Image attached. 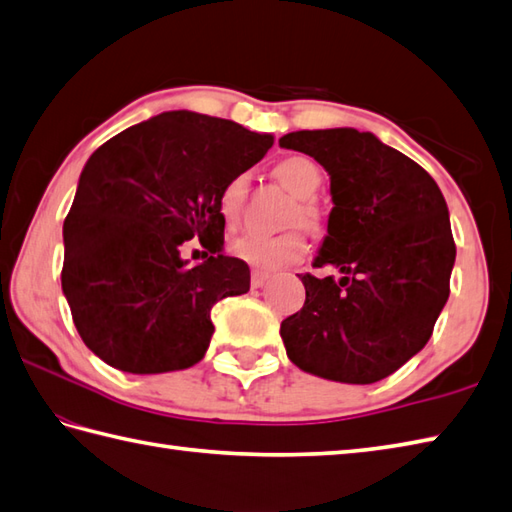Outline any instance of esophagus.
<instances>
[{"instance_id":"obj_1","label":"esophagus","mask_w":512,"mask_h":512,"mask_svg":"<svg viewBox=\"0 0 512 512\" xmlns=\"http://www.w3.org/2000/svg\"><path fill=\"white\" fill-rule=\"evenodd\" d=\"M268 279H270L268 273H262V270H253V273H250V286L262 288Z\"/></svg>"}]
</instances>
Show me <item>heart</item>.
<instances>
[{
  "mask_svg": "<svg viewBox=\"0 0 512 512\" xmlns=\"http://www.w3.org/2000/svg\"><path fill=\"white\" fill-rule=\"evenodd\" d=\"M277 178L286 184V187L301 200L299 211L295 213V222L303 226H317L319 211L314 206V198L323 184V173L317 162L308 156H290L281 160L277 169ZM248 193V173H237L228 180L217 206L228 224H233L244 209V200ZM306 250V242L299 233H281V235H264V233H244L235 237L231 242V253L242 259V262L262 268V270H275L286 266L290 262H297Z\"/></svg>",
  "mask_w": 512,
  "mask_h": 512,
  "instance_id": "1",
  "label": "heart"
}]
</instances>
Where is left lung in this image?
Listing matches in <instances>:
<instances>
[{"mask_svg": "<svg viewBox=\"0 0 512 512\" xmlns=\"http://www.w3.org/2000/svg\"><path fill=\"white\" fill-rule=\"evenodd\" d=\"M328 171L332 211L314 268L301 275L306 303L281 321L299 369L369 385L394 374L431 339L455 264L449 209L427 171L352 127L303 129L279 138Z\"/></svg>", "mask_w": 512, "mask_h": 512, "instance_id": "obj_1", "label": "left lung"}]
</instances>
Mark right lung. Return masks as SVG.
<instances>
[{
  "instance_id": "1",
  "label": "right lung",
  "mask_w": 512,
  "mask_h": 512,
  "mask_svg": "<svg viewBox=\"0 0 512 512\" xmlns=\"http://www.w3.org/2000/svg\"><path fill=\"white\" fill-rule=\"evenodd\" d=\"M275 138L226 118L165 112L94 151L63 222L61 288L83 343L121 372L187 369L209 350L211 308L250 288L248 264L222 253L224 184ZM198 236L205 262L179 250Z\"/></svg>"
}]
</instances>
